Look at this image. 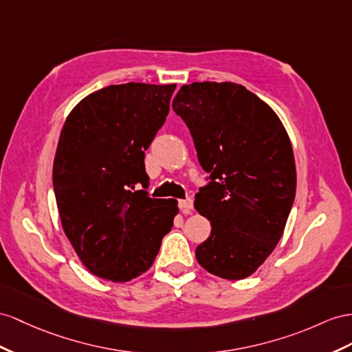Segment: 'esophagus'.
<instances>
[{
    "instance_id": "esophagus-1",
    "label": "esophagus",
    "mask_w": 352,
    "mask_h": 352,
    "mask_svg": "<svg viewBox=\"0 0 352 352\" xmlns=\"http://www.w3.org/2000/svg\"><path fill=\"white\" fill-rule=\"evenodd\" d=\"M178 206L184 214H190L193 211V201L192 199H182V201H178Z\"/></svg>"
}]
</instances>
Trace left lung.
Segmentation results:
<instances>
[{"mask_svg":"<svg viewBox=\"0 0 352 352\" xmlns=\"http://www.w3.org/2000/svg\"><path fill=\"white\" fill-rule=\"evenodd\" d=\"M173 110L190 129L211 183L195 208L211 221L196 260L224 279L253 275L281 239L296 195L290 138L276 113L242 85H184Z\"/></svg>","mask_w":352,"mask_h":352,"instance_id":"left-lung-1","label":"left lung"}]
</instances>
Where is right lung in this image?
Listing matches in <instances>:
<instances>
[{
	"instance_id": "add662e5",
	"label": "right lung",
	"mask_w": 352,
	"mask_h": 352,
	"mask_svg": "<svg viewBox=\"0 0 352 352\" xmlns=\"http://www.w3.org/2000/svg\"><path fill=\"white\" fill-rule=\"evenodd\" d=\"M177 85L126 83L87 95L60 131L53 188L68 241L90 274L126 283L155 262L175 199H155L144 151L165 123Z\"/></svg>"
}]
</instances>
